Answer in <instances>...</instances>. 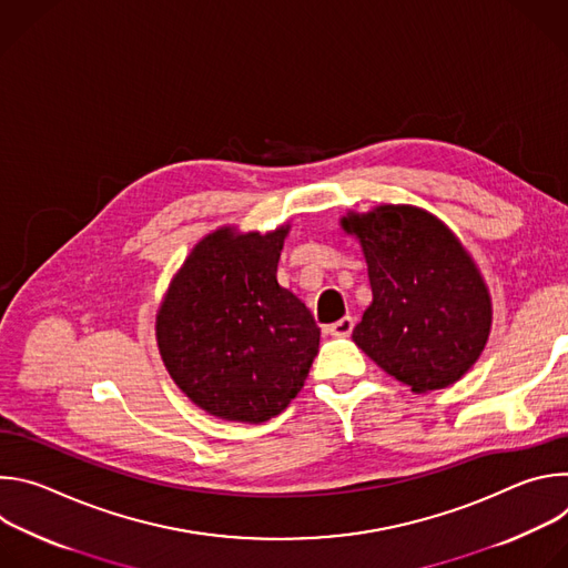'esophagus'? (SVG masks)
Wrapping results in <instances>:
<instances>
[{
  "label": "esophagus",
  "mask_w": 568,
  "mask_h": 568,
  "mask_svg": "<svg viewBox=\"0 0 568 568\" xmlns=\"http://www.w3.org/2000/svg\"><path fill=\"white\" fill-rule=\"evenodd\" d=\"M353 328H355V318L353 316H344L337 323H333V326H328V333L333 337H351Z\"/></svg>",
  "instance_id": "esophagus-1"
}]
</instances>
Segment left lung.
<instances>
[{
  "label": "left lung",
  "instance_id": "1",
  "mask_svg": "<svg viewBox=\"0 0 568 568\" xmlns=\"http://www.w3.org/2000/svg\"><path fill=\"white\" fill-rule=\"evenodd\" d=\"M362 242L373 303L355 344L416 393L460 379L490 335V296L456 235L414 206L342 220Z\"/></svg>",
  "mask_w": 568,
  "mask_h": 568
}]
</instances>
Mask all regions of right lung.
I'll use <instances>...</instances> for the list:
<instances>
[{
    "mask_svg": "<svg viewBox=\"0 0 568 568\" xmlns=\"http://www.w3.org/2000/svg\"><path fill=\"white\" fill-rule=\"evenodd\" d=\"M285 233L206 235L156 314L171 377L217 418L265 423L283 414L318 353L312 312L276 281Z\"/></svg>",
    "mask_w": 568,
    "mask_h": 568,
    "instance_id": "obj_1",
    "label": "right lung"
}]
</instances>
